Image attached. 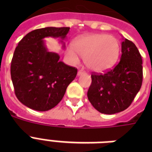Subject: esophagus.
Masks as SVG:
<instances>
[{"label": "esophagus", "instance_id": "obj_1", "mask_svg": "<svg viewBox=\"0 0 152 152\" xmlns=\"http://www.w3.org/2000/svg\"><path fill=\"white\" fill-rule=\"evenodd\" d=\"M85 73V72L83 71V70H79L78 71V73H77V76H81V75H83V74Z\"/></svg>", "mask_w": 152, "mask_h": 152}]
</instances>
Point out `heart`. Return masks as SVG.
Segmentation results:
<instances>
[{
	"label": "heart",
	"mask_w": 152,
	"mask_h": 152,
	"mask_svg": "<svg viewBox=\"0 0 152 152\" xmlns=\"http://www.w3.org/2000/svg\"><path fill=\"white\" fill-rule=\"evenodd\" d=\"M67 53L74 62L79 61L78 54L84 58L86 66L91 71L103 72L118 61L121 53L118 39L106 34H90L81 36L69 46Z\"/></svg>",
	"instance_id": "obj_1"
}]
</instances>
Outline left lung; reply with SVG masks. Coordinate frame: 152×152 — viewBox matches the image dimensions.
<instances>
[{
  "label": "left lung",
  "mask_w": 152,
  "mask_h": 152,
  "mask_svg": "<svg viewBox=\"0 0 152 152\" xmlns=\"http://www.w3.org/2000/svg\"><path fill=\"white\" fill-rule=\"evenodd\" d=\"M88 100L105 114H114L130 106L143 80L142 57L132 42L122 36L121 57L113 69L104 74H92Z\"/></svg>",
  "instance_id": "obj_1"
}]
</instances>
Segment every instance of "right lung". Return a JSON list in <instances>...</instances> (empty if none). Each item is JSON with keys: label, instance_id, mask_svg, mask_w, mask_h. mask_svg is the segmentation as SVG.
<instances>
[{"label": "right lung", "instance_id": "1", "mask_svg": "<svg viewBox=\"0 0 152 152\" xmlns=\"http://www.w3.org/2000/svg\"><path fill=\"white\" fill-rule=\"evenodd\" d=\"M69 27H47L26 34L19 42L11 63V77L19 101L28 108L47 111L59 103L67 87L76 78L77 69L50 52L45 38L64 40Z\"/></svg>", "mask_w": 152, "mask_h": 152}]
</instances>
